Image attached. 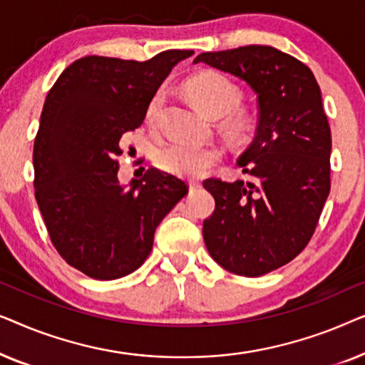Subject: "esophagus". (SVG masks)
I'll use <instances>...</instances> for the list:
<instances>
[{"label": "esophagus", "instance_id": "obj_1", "mask_svg": "<svg viewBox=\"0 0 365 365\" xmlns=\"http://www.w3.org/2000/svg\"><path fill=\"white\" fill-rule=\"evenodd\" d=\"M201 187V182H196V181H191L189 182V191H196V189H199Z\"/></svg>", "mask_w": 365, "mask_h": 365}]
</instances>
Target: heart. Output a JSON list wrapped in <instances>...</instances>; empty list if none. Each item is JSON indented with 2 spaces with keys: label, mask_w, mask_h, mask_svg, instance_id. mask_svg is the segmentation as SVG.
<instances>
[{
  "label": "heart",
  "mask_w": 365,
  "mask_h": 365,
  "mask_svg": "<svg viewBox=\"0 0 365 365\" xmlns=\"http://www.w3.org/2000/svg\"><path fill=\"white\" fill-rule=\"evenodd\" d=\"M187 96L199 111L207 116L219 118L231 113L241 101V91L226 76L219 73H202L191 78L186 84ZM163 104V91H158L148 103L146 119L154 123ZM234 131L244 128V118L236 116L229 121ZM221 158V151L214 146H201V144L173 141L158 151V166L169 174L181 178H197L214 166Z\"/></svg>",
  "instance_id": "b5f03b06"
}]
</instances>
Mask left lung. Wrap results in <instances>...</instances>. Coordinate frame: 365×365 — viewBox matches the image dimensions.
I'll return each instance as SVG.
<instances>
[{
    "mask_svg": "<svg viewBox=\"0 0 365 365\" xmlns=\"http://www.w3.org/2000/svg\"><path fill=\"white\" fill-rule=\"evenodd\" d=\"M192 63L242 79L257 96L256 136L237 161L251 181H204L216 209L202 236L226 271L264 276L307 246L331 191L321 88L306 64L272 46L201 53Z\"/></svg>",
    "mask_w": 365,
    "mask_h": 365,
    "instance_id": "1",
    "label": "left lung"
}]
</instances>
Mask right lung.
<instances>
[{"label":"right lung","instance_id":"obj_1","mask_svg":"<svg viewBox=\"0 0 365 365\" xmlns=\"http://www.w3.org/2000/svg\"><path fill=\"white\" fill-rule=\"evenodd\" d=\"M192 54L84 56L49 89L33 149L34 196L56 251L89 277L113 281L141 267L159 222L187 194L156 168L124 186L116 158L123 134L141 126L164 79Z\"/></svg>","mask_w":365,"mask_h":365}]
</instances>
